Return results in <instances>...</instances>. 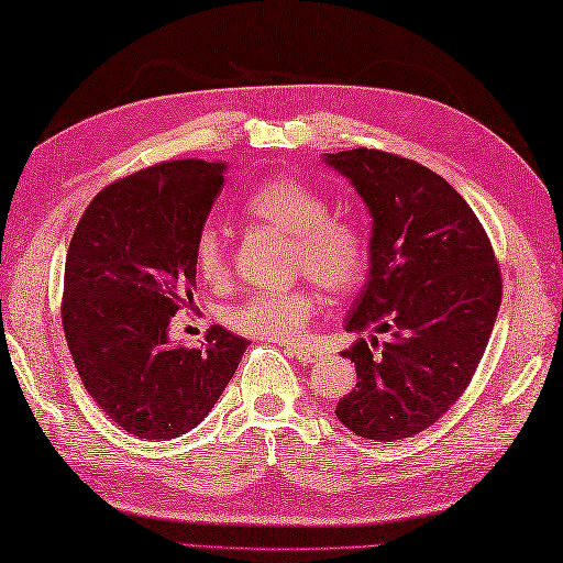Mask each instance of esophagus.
I'll return each mask as SVG.
<instances>
[{
	"instance_id": "esophagus-1",
	"label": "esophagus",
	"mask_w": 563,
	"mask_h": 563,
	"mask_svg": "<svg viewBox=\"0 0 563 563\" xmlns=\"http://www.w3.org/2000/svg\"><path fill=\"white\" fill-rule=\"evenodd\" d=\"M286 353H289L294 360H299L301 365H311L318 363V360L323 357V350L321 347H311V345H299V347H286Z\"/></svg>"
}]
</instances>
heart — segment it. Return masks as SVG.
<instances>
[{
    "instance_id": "1",
    "label": "heart",
    "mask_w": 563,
    "mask_h": 563,
    "mask_svg": "<svg viewBox=\"0 0 563 563\" xmlns=\"http://www.w3.org/2000/svg\"><path fill=\"white\" fill-rule=\"evenodd\" d=\"M245 213L291 238V274L309 277L328 294H345L363 282L369 247L353 220L331 216V203L313 186L289 176L269 178L252 190ZM194 260L200 279L222 284L230 274L228 242L218 225L198 232ZM318 311L309 286L289 291H257L228 309V325L260 341L294 343Z\"/></svg>"
}]
</instances>
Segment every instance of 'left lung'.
Wrapping results in <instances>:
<instances>
[{
	"label": "left lung",
	"instance_id": "8db88e82",
	"mask_svg": "<svg viewBox=\"0 0 563 563\" xmlns=\"http://www.w3.org/2000/svg\"><path fill=\"white\" fill-rule=\"evenodd\" d=\"M325 162L350 178L373 216L369 279L345 328L389 333L385 343L357 338L343 353L357 385L335 417L355 437L407 439L471 385L500 311V264L471 206L431 168L365 146Z\"/></svg>",
	"mask_w": 563,
	"mask_h": 563
}]
</instances>
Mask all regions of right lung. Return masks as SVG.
Listing matches in <instances>:
<instances>
[{
  "label": "right lung",
  "instance_id": "right-lung-1",
  "mask_svg": "<svg viewBox=\"0 0 563 563\" xmlns=\"http://www.w3.org/2000/svg\"><path fill=\"white\" fill-rule=\"evenodd\" d=\"M225 168L146 166L102 188L73 232L60 303L70 355L88 395L140 439L196 429L247 347L220 325L203 347L168 341L172 316L194 301V245Z\"/></svg>",
  "mask_w": 563,
  "mask_h": 563
}]
</instances>
